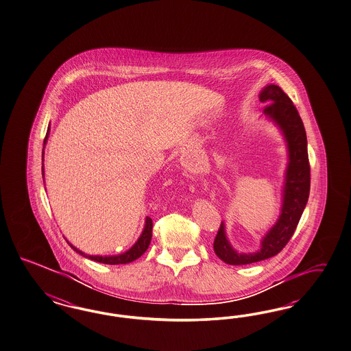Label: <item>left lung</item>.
I'll return each mask as SVG.
<instances>
[{
  "mask_svg": "<svg viewBox=\"0 0 351 351\" xmlns=\"http://www.w3.org/2000/svg\"><path fill=\"white\" fill-rule=\"evenodd\" d=\"M258 96L260 101L270 103L264 108V114L280 128L287 143L288 165L282 208L279 219L263 238L260 250L252 254L237 252L229 243L225 225L221 223L213 242V251L229 265H248L278 255L295 233L310 193L308 138L296 106L279 86H266Z\"/></svg>",
  "mask_w": 351,
  "mask_h": 351,
  "instance_id": "obj_1",
  "label": "left lung"
}]
</instances>
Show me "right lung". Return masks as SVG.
I'll use <instances>...</instances> for the list:
<instances>
[{"label":"right lung","mask_w":351,"mask_h":351,"mask_svg":"<svg viewBox=\"0 0 351 351\" xmlns=\"http://www.w3.org/2000/svg\"><path fill=\"white\" fill-rule=\"evenodd\" d=\"M49 130V128H47ZM47 135H49V131H47V134H46V138H45V141H43V145L46 144V138H47ZM152 229H153V221H152V219L150 217H147L145 219V226H144V230H143V233L141 235L138 237V241H136V243L132 245L128 251L126 252H123V254H121V255L116 256H91V255H85L82 251H80V250H77L75 245H71L69 242V245L75 250L77 254H80V255L84 256V257H87V258H90V260H94V261H97V263H101V264H108V265H118V264H128V263H132V261H135L136 258H138L140 256L143 255L147 250H148L149 245H150V241H152Z\"/></svg>","instance_id":"obj_1"}]
</instances>
